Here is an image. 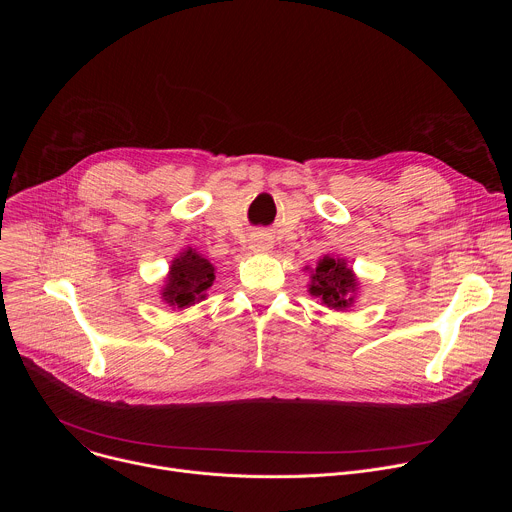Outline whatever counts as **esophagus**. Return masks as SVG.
<instances>
[{"mask_svg": "<svg viewBox=\"0 0 512 512\" xmlns=\"http://www.w3.org/2000/svg\"><path fill=\"white\" fill-rule=\"evenodd\" d=\"M271 247H273V241H271V237H267V235H257V237H253V241H251V249H253L255 253H267Z\"/></svg>", "mask_w": 512, "mask_h": 512, "instance_id": "obj_1", "label": "esophagus"}]
</instances>
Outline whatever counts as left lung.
I'll list each match as a JSON object with an SVG mask.
<instances>
[{"mask_svg": "<svg viewBox=\"0 0 512 512\" xmlns=\"http://www.w3.org/2000/svg\"><path fill=\"white\" fill-rule=\"evenodd\" d=\"M306 269L310 271L308 294L318 298L322 306L336 312H344L354 306L360 283L344 257L324 255L318 259L316 269Z\"/></svg>", "mask_w": 512, "mask_h": 512, "instance_id": "left-lung-1", "label": "left lung"}]
</instances>
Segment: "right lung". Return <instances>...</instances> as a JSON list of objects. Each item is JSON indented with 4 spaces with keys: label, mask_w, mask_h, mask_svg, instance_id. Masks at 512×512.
I'll return each mask as SVG.
<instances>
[{
    "label": "right lung",
    "mask_w": 512,
    "mask_h": 512,
    "mask_svg": "<svg viewBox=\"0 0 512 512\" xmlns=\"http://www.w3.org/2000/svg\"><path fill=\"white\" fill-rule=\"evenodd\" d=\"M214 277V265L196 249L186 247L172 259L160 298L174 310H186L206 300V291L214 283Z\"/></svg>",
    "instance_id": "obj_1"
}]
</instances>
